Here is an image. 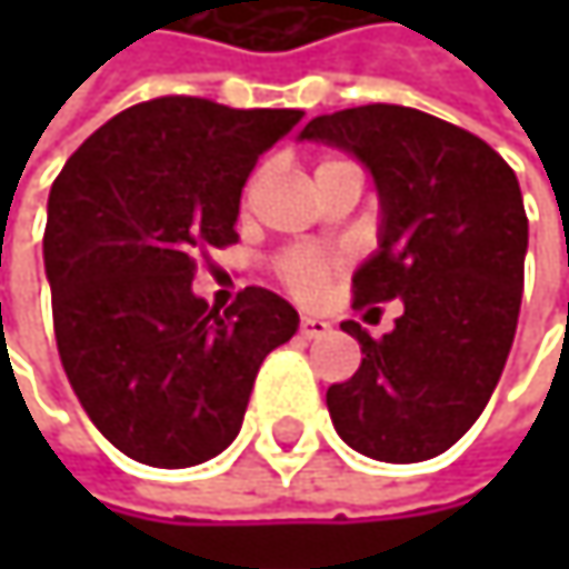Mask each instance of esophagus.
Instances as JSON below:
<instances>
[{
	"label": "esophagus",
	"mask_w": 569,
	"mask_h": 569,
	"mask_svg": "<svg viewBox=\"0 0 569 569\" xmlns=\"http://www.w3.org/2000/svg\"><path fill=\"white\" fill-rule=\"evenodd\" d=\"M329 329H332V326H329L322 316H302V319H299V336H302V339H319V336H326Z\"/></svg>",
	"instance_id": "34e87169"
}]
</instances>
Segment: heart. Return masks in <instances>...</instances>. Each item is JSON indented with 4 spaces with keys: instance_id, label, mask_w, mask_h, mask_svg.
<instances>
[{
    "instance_id": "heart-1",
    "label": "heart",
    "mask_w": 569,
    "mask_h": 569,
    "mask_svg": "<svg viewBox=\"0 0 569 569\" xmlns=\"http://www.w3.org/2000/svg\"><path fill=\"white\" fill-rule=\"evenodd\" d=\"M326 164H332V161H326ZM339 263H342V257H336V253L299 247V250H289V253L280 257L277 273H280L286 289L296 292L299 299H316L329 286L332 273L339 270Z\"/></svg>"
}]
</instances>
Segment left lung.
<instances>
[{"mask_svg": "<svg viewBox=\"0 0 569 569\" xmlns=\"http://www.w3.org/2000/svg\"><path fill=\"white\" fill-rule=\"evenodd\" d=\"M299 138L372 171L382 233L352 277V306H405L382 339L342 322L362 366L329 386L332 425L366 458L428 461L478 421L511 352L527 253L517 177L478 134L401 104L319 114Z\"/></svg>", "mask_w": 569, "mask_h": 569, "instance_id": "8db88e82", "label": "left lung"}]
</instances>
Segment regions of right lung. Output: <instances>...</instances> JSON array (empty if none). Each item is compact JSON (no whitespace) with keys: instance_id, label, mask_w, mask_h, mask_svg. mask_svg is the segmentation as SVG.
I'll use <instances>...</instances> for the list:
<instances>
[{"instance_id":"add662e5","label":"right lung","mask_w":569,"mask_h":569,"mask_svg":"<svg viewBox=\"0 0 569 569\" xmlns=\"http://www.w3.org/2000/svg\"><path fill=\"white\" fill-rule=\"evenodd\" d=\"M296 108L168 94L101 124L49 193L46 277L61 369L94 428L151 468H190L240 431L263 359L292 339L283 296H193L197 260L237 243L240 193Z\"/></svg>"}]
</instances>
